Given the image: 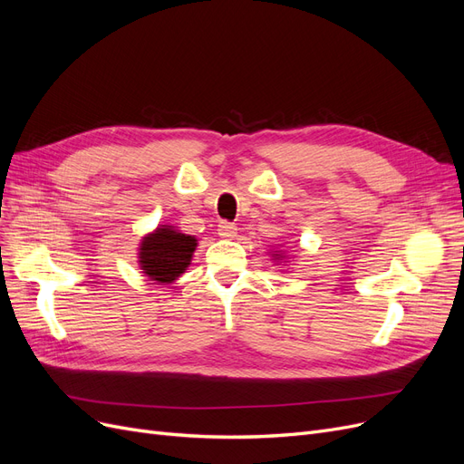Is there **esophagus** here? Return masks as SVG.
<instances>
[{"instance_id": "34e87169", "label": "esophagus", "mask_w": 464, "mask_h": 464, "mask_svg": "<svg viewBox=\"0 0 464 464\" xmlns=\"http://www.w3.org/2000/svg\"><path fill=\"white\" fill-rule=\"evenodd\" d=\"M218 233L224 238H233L237 235V226L231 224V221H221V224L218 226Z\"/></svg>"}]
</instances>
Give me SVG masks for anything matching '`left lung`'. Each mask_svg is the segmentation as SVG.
<instances>
[{"label":"left lung","mask_w":464,"mask_h":464,"mask_svg":"<svg viewBox=\"0 0 464 464\" xmlns=\"http://www.w3.org/2000/svg\"><path fill=\"white\" fill-rule=\"evenodd\" d=\"M275 257H282V256H280V254H275Z\"/></svg>","instance_id":"left-lung-1"}]
</instances>
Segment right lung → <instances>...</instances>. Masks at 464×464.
Returning a JSON list of instances; mask_svg holds the SVG:
<instances>
[{"instance_id":"obj_1","label":"right lung","mask_w":464,"mask_h":464,"mask_svg":"<svg viewBox=\"0 0 464 464\" xmlns=\"http://www.w3.org/2000/svg\"><path fill=\"white\" fill-rule=\"evenodd\" d=\"M195 248V237L179 233L172 226H160L140 243V269L151 280L170 285L179 275L186 273Z\"/></svg>"}]
</instances>
